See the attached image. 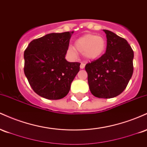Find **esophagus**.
I'll use <instances>...</instances> for the list:
<instances>
[{"label": "esophagus", "mask_w": 147, "mask_h": 147, "mask_svg": "<svg viewBox=\"0 0 147 147\" xmlns=\"http://www.w3.org/2000/svg\"><path fill=\"white\" fill-rule=\"evenodd\" d=\"M84 68H85V64L83 63H81L80 68H81V69H84Z\"/></svg>", "instance_id": "esophagus-1"}]
</instances>
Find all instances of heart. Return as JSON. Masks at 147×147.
I'll list each match as a JSON object with an SVG mask.
<instances>
[{
    "mask_svg": "<svg viewBox=\"0 0 147 147\" xmlns=\"http://www.w3.org/2000/svg\"><path fill=\"white\" fill-rule=\"evenodd\" d=\"M106 49V41L104 37L93 34H86L76 40L74 47L68 46L67 52L72 57H76L77 52H80L86 60L91 61L100 58Z\"/></svg>",
    "mask_w": 147,
    "mask_h": 147,
    "instance_id": "b5f03b06",
    "label": "heart"
}]
</instances>
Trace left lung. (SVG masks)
Segmentation results:
<instances>
[{"label": "left lung", "mask_w": 147, "mask_h": 147, "mask_svg": "<svg viewBox=\"0 0 147 147\" xmlns=\"http://www.w3.org/2000/svg\"><path fill=\"white\" fill-rule=\"evenodd\" d=\"M106 52L98 59L86 65L91 93L98 98L119 95L127 86L133 72L134 54L131 45L122 37L107 30Z\"/></svg>", "instance_id": "obj_1"}]
</instances>
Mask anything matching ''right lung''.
Returning <instances> with one entry per match:
<instances>
[{
	"mask_svg": "<svg viewBox=\"0 0 147 147\" xmlns=\"http://www.w3.org/2000/svg\"><path fill=\"white\" fill-rule=\"evenodd\" d=\"M74 31L50 33L32 41L24 52V72L32 88L43 98L60 99L70 91L80 63L65 55Z\"/></svg>",
	"mask_w": 147,
	"mask_h": 147,
	"instance_id": "add662e5",
	"label": "right lung"
}]
</instances>
